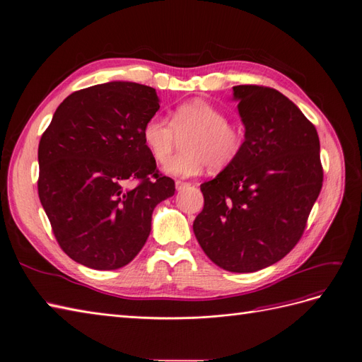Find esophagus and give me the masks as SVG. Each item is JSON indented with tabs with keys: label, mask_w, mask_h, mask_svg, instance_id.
<instances>
[{
	"label": "esophagus",
	"mask_w": 362,
	"mask_h": 362,
	"mask_svg": "<svg viewBox=\"0 0 362 362\" xmlns=\"http://www.w3.org/2000/svg\"><path fill=\"white\" fill-rule=\"evenodd\" d=\"M188 186H191V183L183 182V180H176V189L177 191H183V189L188 188Z\"/></svg>",
	"instance_id": "esophagus-1"
}]
</instances>
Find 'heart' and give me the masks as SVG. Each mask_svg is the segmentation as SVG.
I'll return each mask as SVG.
<instances>
[{
	"label": "heart",
	"instance_id": "heart-1",
	"mask_svg": "<svg viewBox=\"0 0 362 362\" xmlns=\"http://www.w3.org/2000/svg\"><path fill=\"white\" fill-rule=\"evenodd\" d=\"M185 135L184 138L182 136ZM177 136H182L184 151L169 158ZM143 143L158 164L174 176H194L206 165L221 170L231 164L243 149V134L222 110L204 100L177 105L164 117L153 116L143 127Z\"/></svg>",
	"mask_w": 362,
	"mask_h": 362
}]
</instances>
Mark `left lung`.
<instances>
[{"mask_svg":"<svg viewBox=\"0 0 362 362\" xmlns=\"http://www.w3.org/2000/svg\"><path fill=\"white\" fill-rule=\"evenodd\" d=\"M233 89L246 128L243 149L202 185L204 209L194 234L221 269L252 273L300 242L324 170L316 128L289 98L258 85Z\"/></svg>","mask_w":362,"mask_h":362,"instance_id":"left-lung-1","label":"left lung"}]
</instances>
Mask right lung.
Masks as SVG:
<instances>
[{
	"mask_svg": "<svg viewBox=\"0 0 362 362\" xmlns=\"http://www.w3.org/2000/svg\"><path fill=\"white\" fill-rule=\"evenodd\" d=\"M151 86L110 82L73 92L38 144V197L61 249L93 270L136 258L158 203L174 195L143 143L159 109Z\"/></svg>",
	"mask_w": 362,
	"mask_h": 362,
	"instance_id": "add662e5",
	"label": "right lung"
}]
</instances>
